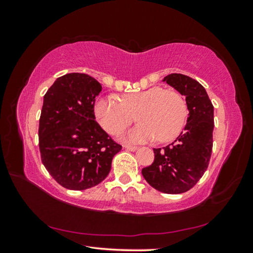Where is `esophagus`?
<instances>
[{
  "instance_id": "obj_1",
  "label": "esophagus",
  "mask_w": 253,
  "mask_h": 253,
  "mask_svg": "<svg viewBox=\"0 0 253 253\" xmlns=\"http://www.w3.org/2000/svg\"><path fill=\"white\" fill-rule=\"evenodd\" d=\"M124 148H126L127 151H130V152H135L137 149L136 146H131V145H124Z\"/></svg>"
}]
</instances>
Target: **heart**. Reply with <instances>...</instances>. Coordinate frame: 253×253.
Masks as SVG:
<instances>
[{"label":"heart","instance_id":"obj_1","mask_svg":"<svg viewBox=\"0 0 253 253\" xmlns=\"http://www.w3.org/2000/svg\"><path fill=\"white\" fill-rule=\"evenodd\" d=\"M98 123L106 131L117 134L134 121L140 124L122 136L130 143L156 139L166 143L174 139L183 129L187 107L182 95L160 85L146 90L125 93L115 99L98 98L93 106Z\"/></svg>","mask_w":253,"mask_h":253}]
</instances>
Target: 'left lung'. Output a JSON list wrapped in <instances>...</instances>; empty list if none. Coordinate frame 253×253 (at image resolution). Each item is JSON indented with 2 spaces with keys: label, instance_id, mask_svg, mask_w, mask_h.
Listing matches in <instances>:
<instances>
[{
  "label": "left lung",
  "instance_id": "1",
  "mask_svg": "<svg viewBox=\"0 0 253 253\" xmlns=\"http://www.w3.org/2000/svg\"><path fill=\"white\" fill-rule=\"evenodd\" d=\"M163 81L185 97L188 118L172 144L154 148L152 165L142 174L155 190L179 194L191 190L208 169L213 146L214 108L204 87L185 75L172 74Z\"/></svg>",
  "mask_w": 253,
  "mask_h": 253
}]
</instances>
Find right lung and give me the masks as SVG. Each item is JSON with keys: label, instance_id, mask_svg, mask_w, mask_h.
Wrapping results in <instances>:
<instances>
[{"label": "right lung", "instance_id": "right-lung-1", "mask_svg": "<svg viewBox=\"0 0 253 253\" xmlns=\"http://www.w3.org/2000/svg\"><path fill=\"white\" fill-rule=\"evenodd\" d=\"M101 84L85 74H67L43 97L39 147L45 169L74 191L96 186L109 174L122 146L96 122L93 106Z\"/></svg>", "mask_w": 253, "mask_h": 253}]
</instances>
